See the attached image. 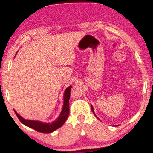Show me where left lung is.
<instances>
[{
	"label": "left lung",
	"instance_id": "1",
	"mask_svg": "<svg viewBox=\"0 0 153 153\" xmlns=\"http://www.w3.org/2000/svg\"><path fill=\"white\" fill-rule=\"evenodd\" d=\"M91 110H92V111H93V112H94V108H93V106H91Z\"/></svg>",
	"mask_w": 153,
	"mask_h": 153
}]
</instances>
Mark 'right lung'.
<instances>
[{
  "label": "right lung",
  "instance_id": "right-lung-1",
  "mask_svg": "<svg viewBox=\"0 0 153 153\" xmlns=\"http://www.w3.org/2000/svg\"><path fill=\"white\" fill-rule=\"evenodd\" d=\"M72 86H69L65 91L64 94V106H63L62 112H61L59 117L57 118V120L52 123H43L42 122H36V121H31L26 120L23 119L17 112L15 111L16 115L17 116L20 122L22 124H25L27 127L32 128L36 131H39L42 133H51L56 129H59V127H62V124L68 119V115L70 113L69 108V99L71 96V90Z\"/></svg>",
  "mask_w": 153,
  "mask_h": 153
}]
</instances>
